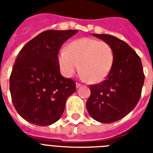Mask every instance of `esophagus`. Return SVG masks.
Masks as SVG:
<instances>
[{"instance_id": "34e87169", "label": "esophagus", "mask_w": 153, "mask_h": 153, "mask_svg": "<svg viewBox=\"0 0 153 153\" xmlns=\"http://www.w3.org/2000/svg\"><path fill=\"white\" fill-rule=\"evenodd\" d=\"M81 86H82V84L80 83V82H76V87H77V88H79V87H80Z\"/></svg>"}]
</instances>
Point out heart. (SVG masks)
Instances as JSON below:
<instances>
[{"mask_svg": "<svg viewBox=\"0 0 153 153\" xmlns=\"http://www.w3.org/2000/svg\"><path fill=\"white\" fill-rule=\"evenodd\" d=\"M110 44L92 38H81L68 44L59 53L58 61L62 74L72 77L80 67L82 75L91 82H100L109 74L114 64Z\"/></svg>", "mask_w": 153, "mask_h": 153, "instance_id": "obj_1", "label": "heart"}]
</instances>
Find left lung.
<instances>
[{
  "instance_id": "obj_1",
  "label": "left lung",
  "mask_w": 153,
  "mask_h": 153,
  "mask_svg": "<svg viewBox=\"0 0 153 153\" xmlns=\"http://www.w3.org/2000/svg\"><path fill=\"white\" fill-rule=\"evenodd\" d=\"M114 50L112 69L104 81L90 86L86 109L94 120L112 123L123 118L140 100L145 74L139 55L125 41L107 34H93Z\"/></svg>"
}]
</instances>
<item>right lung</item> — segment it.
<instances>
[{
    "label": "right lung",
    "instance_id": "1",
    "mask_svg": "<svg viewBox=\"0 0 153 153\" xmlns=\"http://www.w3.org/2000/svg\"><path fill=\"white\" fill-rule=\"evenodd\" d=\"M77 30H47L27 42L16 59L9 79L12 102L30 123L47 126L62 116L75 82L62 77L58 54Z\"/></svg>",
    "mask_w": 153,
    "mask_h": 153
}]
</instances>
